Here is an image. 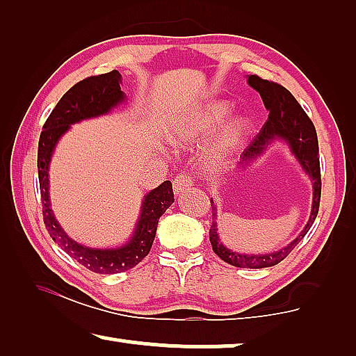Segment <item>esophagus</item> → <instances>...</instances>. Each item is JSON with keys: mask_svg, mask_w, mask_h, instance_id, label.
<instances>
[{"mask_svg": "<svg viewBox=\"0 0 356 356\" xmlns=\"http://www.w3.org/2000/svg\"><path fill=\"white\" fill-rule=\"evenodd\" d=\"M192 186H194V178H192L188 173H179L178 177H175V179H173V192L177 195L183 194V192L192 188Z\"/></svg>", "mask_w": 356, "mask_h": 356, "instance_id": "34e87169", "label": "esophagus"}]
</instances>
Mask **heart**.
I'll return each instance as SVG.
<instances>
[{
	"instance_id": "heart-1",
	"label": "heart",
	"mask_w": 356,
	"mask_h": 356,
	"mask_svg": "<svg viewBox=\"0 0 356 356\" xmlns=\"http://www.w3.org/2000/svg\"><path fill=\"white\" fill-rule=\"evenodd\" d=\"M230 106L225 102H211L200 108L199 112L184 123L183 134L188 138H203L211 134L216 127H219L229 118ZM248 127L241 120H236L225 127L224 132L216 138L205 154L207 164L213 167H219L225 164V161L232 156L233 151L241 143Z\"/></svg>"
}]
</instances>
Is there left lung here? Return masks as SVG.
Instances as JSON below:
<instances>
[{
	"label": "left lung",
	"instance_id": "8db88e82",
	"mask_svg": "<svg viewBox=\"0 0 356 356\" xmlns=\"http://www.w3.org/2000/svg\"><path fill=\"white\" fill-rule=\"evenodd\" d=\"M248 83L257 90L261 96L265 107L268 108V121L261 127L260 132L254 137L249 147L243 151V162L252 161L254 157L260 156L266 149L268 143L273 138H284L285 142L290 145L296 159L300 161L302 168L309 173V177L314 179V199H312V211L309 222L306 224L305 229L300 233L295 240L287 244V246L276 250L273 254H261V255H244L238 252H232L227 249L222 243H220L218 236V224H216V207L211 202V213H213V222L209 227V241L214 254L219 255L220 259L227 261L229 265L238 266V268H266L277 265L282 261L287 255L292 252L296 244H298L314 224L317 218L318 207H320V194H322V178H320V159H318V140L317 132L314 127L309 116L306 115L305 110L298 104V101L292 96L287 88L282 85L276 83V81L265 80L259 77V75H249Z\"/></svg>",
	"mask_w": 356,
	"mask_h": 356
}]
</instances>
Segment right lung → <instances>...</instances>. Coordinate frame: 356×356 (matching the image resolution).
<instances>
[{
  "label": "right lung",
  "instance_id": "obj_1",
  "mask_svg": "<svg viewBox=\"0 0 356 356\" xmlns=\"http://www.w3.org/2000/svg\"><path fill=\"white\" fill-rule=\"evenodd\" d=\"M120 83L121 75L118 71L91 75L75 83L51 110L42 126L38 147V173L45 229L64 252L99 275L127 271L147 257L153 246L159 218L175 200L170 181H164L159 188L151 191L143 200L132 240L120 249H90L77 244L64 233L51 213L49 202V162L56 142L71 124L107 113L110 108L123 102L124 92L121 91Z\"/></svg>",
  "mask_w": 356,
  "mask_h": 356
}]
</instances>
